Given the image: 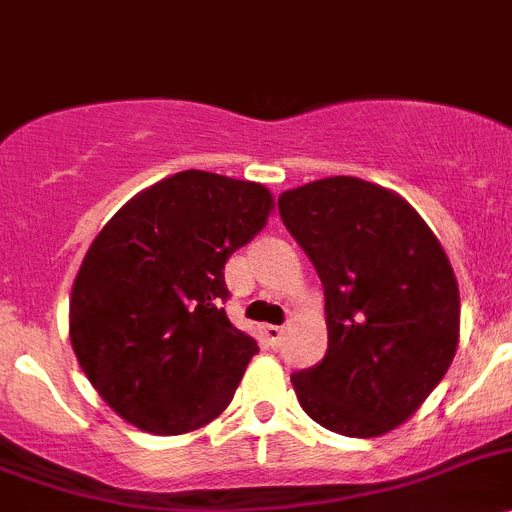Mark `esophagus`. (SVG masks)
<instances>
[{"label":"esophagus","instance_id":"1","mask_svg":"<svg viewBox=\"0 0 512 512\" xmlns=\"http://www.w3.org/2000/svg\"><path fill=\"white\" fill-rule=\"evenodd\" d=\"M264 334H266V339H269L271 347H279L281 334H284V326H274V324H269V326H264Z\"/></svg>","mask_w":512,"mask_h":512}]
</instances>
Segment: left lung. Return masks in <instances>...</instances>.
<instances>
[{
  "label": "left lung",
  "mask_w": 512,
  "mask_h": 512,
  "mask_svg": "<svg viewBox=\"0 0 512 512\" xmlns=\"http://www.w3.org/2000/svg\"><path fill=\"white\" fill-rule=\"evenodd\" d=\"M286 231L324 286L329 347L291 374L314 422L377 437L440 384L457 349L460 294L435 233L399 196L334 175L279 198Z\"/></svg>",
  "instance_id": "1"
}]
</instances>
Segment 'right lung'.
<instances>
[{"label":"right lung","mask_w":512,"mask_h":512,"mask_svg":"<svg viewBox=\"0 0 512 512\" xmlns=\"http://www.w3.org/2000/svg\"><path fill=\"white\" fill-rule=\"evenodd\" d=\"M259 183L183 170L125 203L70 301L82 372L123 420L180 435L216 420L259 344L228 321L226 261L269 223Z\"/></svg>","instance_id":"1"}]
</instances>
